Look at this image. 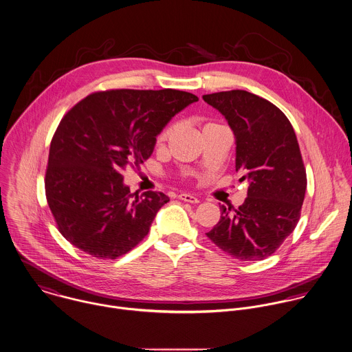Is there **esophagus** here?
Segmentation results:
<instances>
[{
	"mask_svg": "<svg viewBox=\"0 0 352 352\" xmlns=\"http://www.w3.org/2000/svg\"><path fill=\"white\" fill-rule=\"evenodd\" d=\"M178 198L181 199V201H185V202H190V204H198L199 202V199L195 197V195H178Z\"/></svg>",
	"mask_w": 352,
	"mask_h": 352,
	"instance_id": "obj_1",
	"label": "esophagus"
}]
</instances>
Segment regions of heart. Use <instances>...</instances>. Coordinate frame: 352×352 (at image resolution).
Listing matches in <instances>:
<instances>
[{"instance_id":"obj_1","label":"heart","mask_w":352,"mask_h":352,"mask_svg":"<svg viewBox=\"0 0 352 352\" xmlns=\"http://www.w3.org/2000/svg\"><path fill=\"white\" fill-rule=\"evenodd\" d=\"M170 132H171V128H166L160 135H159V138H157V142L159 143H163L167 138H168V135H170Z\"/></svg>"}]
</instances>
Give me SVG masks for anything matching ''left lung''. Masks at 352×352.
<instances>
[{
    "label": "left lung",
    "mask_w": 352,
    "mask_h": 352,
    "mask_svg": "<svg viewBox=\"0 0 352 352\" xmlns=\"http://www.w3.org/2000/svg\"><path fill=\"white\" fill-rule=\"evenodd\" d=\"M231 126L236 173L248 181L239 209L220 206V221L206 236L237 261L270 256L300 220L307 173L290 121L270 101L245 90L202 96Z\"/></svg>",
    "instance_id": "obj_1"
}]
</instances>
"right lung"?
<instances>
[{
	"instance_id": "right-lung-1",
	"label": "right lung",
	"mask_w": 352,
	"mask_h": 352,
	"mask_svg": "<svg viewBox=\"0 0 352 352\" xmlns=\"http://www.w3.org/2000/svg\"><path fill=\"white\" fill-rule=\"evenodd\" d=\"M197 101L174 89H120L93 93L66 113L51 142L44 182L66 240L94 258L116 259L144 239L170 198L132 195L122 171L151 157L168 121Z\"/></svg>"
}]
</instances>
